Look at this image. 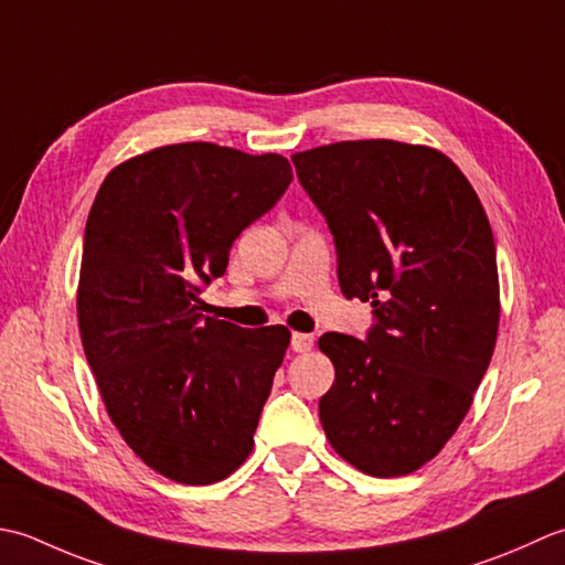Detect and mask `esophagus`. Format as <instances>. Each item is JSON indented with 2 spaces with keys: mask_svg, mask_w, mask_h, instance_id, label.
<instances>
[{
  "mask_svg": "<svg viewBox=\"0 0 565 565\" xmlns=\"http://www.w3.org/2000/svg\"><path fill=\"white\" fill-rule=\"evenodd\" d=\"M290 347L295 353H305L315 347V337L312 333H292V341Z\"/></svg>",
  "mask_w": 565,
  "mask_h": 565,
  "instance_id": "1",
  "label": "esophagus"
}]
</instances>
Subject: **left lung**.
Instances as JSON below:
<instances>
[{"label":"left lung","mask_w":565,"mask_h":565,"mask_svg":"<svg viewBox=\"0 0 565 565\" xmlns=\"http://www.w3.org/2000/svg\"><path fill=\"white\" fill-rule=\"evenodd\" d=\"M324 214L343 297L371 302L365 341L319 339L337 380L319 399L329 444L367 476L414 473L470 409L500 324L488 214L451 158L387 138L295 153Z\"/></svg>","instance_id":"1"}]
</instances>
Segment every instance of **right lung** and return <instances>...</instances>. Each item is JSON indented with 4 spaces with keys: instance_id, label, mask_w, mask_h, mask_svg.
Here are the masks:
<instances>
[{
    "instance_id": "1",
    "label": "right lung",
    "mask_w": 565,
    "mask_h": 565,
    "mask_svg": "<svg viewBox=\"0 0 565 565\" xmlns=\"http://www.w3.org/2000/svg\"><path fill=\"white\" fill-rule=\"evenodd\" d=\"M292 168L216 143L153 148L114 168L92 204L77 324L124 441L182 486L244 463L290 331L202 315L238 234L273 210Z\"/></svg>"
}]
</instances>
